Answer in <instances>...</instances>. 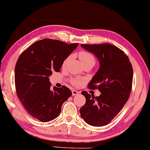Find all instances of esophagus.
Listing matches in <instances>:
<instances>
[{
	"instance_id": "esophagus-1",
	"label": "esophagus",
	"mask_w": 150,
	"mask_h": 150,
	"mask_svg": "<svg viewBox=\"0 0 150 150\" xmlns=\"http://www.w3.org/2000/svg\"><path fill=\"white\" fill-rule=\"evenodd\" d=\"M72 96H76V95H78V94H79L80 93L78 91H76V90H72Z\"/></svg>"
}]
</instances>
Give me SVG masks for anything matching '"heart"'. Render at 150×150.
<instances>
[{
    "mask_svg": "<svg viewBox=\"0 0 150 150\" xmlns=\"http://www.w3.org/2000/svg\"><path fill=\"white\" fill-rule=\"evenodd\" d=\"M78 56H79V58L80 59V61H81L82 64H83V66L84 65H86V64H95V59H94V56L92 55L91 53H89L88 52H86V51H82V52H80L79 53V55H78ZM70 56L68 57L67 58H66L64 62H63V64H62V66L63 67H66V66L68 65L69 61H70ZM81 79H80V78H72V84L73 85H74V86H79L80 84V83H81Z\"/></svg>",
    "mask_w": 150,
    "mask_h": 150,
    "instance_id": "b5f03b06",
    "label": "heart"
}]
</instances>
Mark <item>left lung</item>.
Masks as SVG:
<instances>
[{
    "label": "left lung",
    "instance_id": "obj_1",
    "mask_svg": "<svg viewBox=\"0 0 150 150\" xmlns=\"http://www.w3.org/2000/svg\"><path fill=\"white\" fill-rule=\"evenodd\" d=\"M80 45L98 59L100 67L88 88H98L101 93L95 97L86 91L82 92L86 103L80 109V116L90 125L104 126L117 116L127 102L132 87V66L128 56L113 45Z\"/></svg>",
    "mask_w": 150,
    "mask_h": 150
}]
</instances>
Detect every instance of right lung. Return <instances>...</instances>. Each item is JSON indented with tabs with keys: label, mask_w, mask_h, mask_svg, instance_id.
I'll return each mask as SVG.
<instances>
[{
	"label": "right lung",
	"mask_w": 150,
	"mask_h": 150,
	"mask_svg": "<svg viewBox=\"0 0 150 150\" xmlns=\"http://www.w3.org/2000/svg\"><path fill=\"white\" fill-rule=\"evenodd\" d=\"M78 43L43 39L22 53L15 69L17 94L27 111L41 122H48L60 114L63 103L72 96L65 86L51 89L49 77L59 72L64 61Z\"/></svg>",
	"instance_id": "right-lung-1"
}]
</instances>
